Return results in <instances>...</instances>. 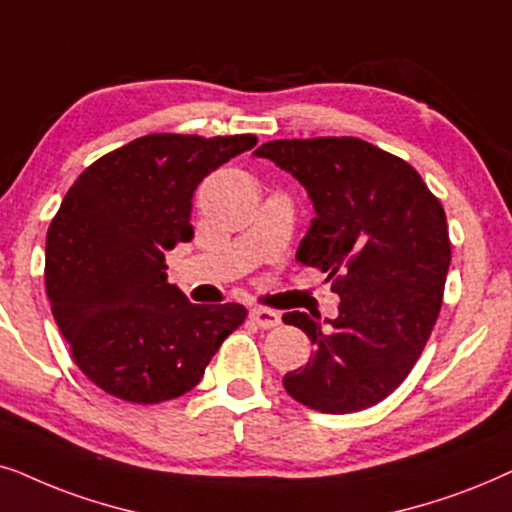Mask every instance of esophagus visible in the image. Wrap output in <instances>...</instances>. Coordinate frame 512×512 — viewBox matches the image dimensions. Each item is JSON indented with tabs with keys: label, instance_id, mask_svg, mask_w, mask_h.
Returning <instances> with one entry per match:
<instances>
[{
	"label": "esophagus",
	"instance_id": "obj_1",
	"mask_svg": "<svg viewBox=\"0 0 512 512\" xmlns=\"http://www.w3.org/2000/svg\"><path fill=\"white\" fill-rule=\"evenodd\" d=\"M250 320L255 323L257 327H262V330H271V327H276L281 323V316H278L276 311H269V309H250Z\"/></svg>",
	"mask_w": 512,
	"mask_h": 512
}]
</instances>
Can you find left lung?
<instances>
[{"instance_id": "1", "label": "left lung", "mask_w": 512, "mask_h": 512, "mask_svg": "<svg viewBox=\"0 0 512 512\" xmlns=\"http://www.w3.org/2000/svg\"><path fill=\"white\" fill-rule=\"evenodd\" d=\"M255 156L309 192L316 217L297 262L323 271L342 299L325 323L283 316L313 344L285 391L325 414L367 410L403 384L438 320L452 262L445 210L410 163L358 138L271 140Z\"/></svg>"}]
</instances>
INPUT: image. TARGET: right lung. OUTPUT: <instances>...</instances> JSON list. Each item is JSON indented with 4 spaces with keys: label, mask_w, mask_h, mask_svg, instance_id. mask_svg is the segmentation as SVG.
I'll return each mask as SVG.
<instances>
[{
    "label": "right lung",
    "mask_w": 512,
    "mask_h": 512,
    "mask_svg": "<svg viewBox=\"0 0 512 512\" xmlns=\"http://www.w3.org/2000/svg\"><path fill=\"white\" fill-rule=\"evenodd\" d=\"M255 135L152 133L81 173L46 234V295L81 372L114 398L154 405L199 384L243 323L241 304H192L166 250L194 238L192 196Z\"/></svg>",
    "instance_id": "1"
}]
</instances>
